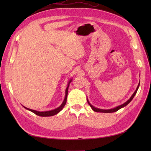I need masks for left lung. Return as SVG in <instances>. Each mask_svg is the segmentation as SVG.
I'll return each mask as SVG.
<instances>
[{
    "instance_id": "obj_1",
    "label": "left lung",
    "mask_w": 151,
    "mask_h": 151,
    "mask_svg": "<svg viewBox=\"0 0 151 151\" xmlns=\"http://www.w3.org/2000/svg\"><path fill=\"white\" fill-rule=\"evenodd\" d=\"M139 84H140V83H139V84H138V86H137V88H136V91H134L133 95H132V96H131V97L130 98V99H129V100H128L126 102H124V104H121V105H120V106H117V107H116V108H115L110 109V110H102V109L97 108H95L94 106H92L90 103H89V101H88V104H89V106H90L91 108H92V110H93V111H96V112H102V113H112V112H115V111H117V110H119V109H121V108H123V107H124V106H127L128 104L130 103V101L132 100L133 98L134 97V96H135V95L136 94L137 89H138V88H139Z\"/></svg>"
}]
</instances>
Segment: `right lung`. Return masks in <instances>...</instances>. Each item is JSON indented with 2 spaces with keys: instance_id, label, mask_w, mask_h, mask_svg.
<instances>
[{
  "instance_id": "obj_1",
  "label": "right lung",
  "mask_w": 151,
  "mask_h": 151,
  "mask_svg": "<svg viewBox=\"0 0 151 151\" xmlns=\"http://www.w3.org/2000/svg\"><path fill=\"white\" fill-rule=\"evenodd\" d=\"M71 82V80L69 81V84H68V86H67V88H66V90H65V99H64V101L63 102V103L62 104V105L59 106L58 108H57L56 109H54L53 110H50V111H36V110H32V109H29V108H27L26 107H24L27 110L31 111L32 112H33L36 115H39V116H41V117H48V116H52V115H54L57 114L58 112H60L61 110H62L63 108L64 107V106L66 104V101H67V93H68V88H69V84L70 82Z\"/></svg>"
}]
</instances>
